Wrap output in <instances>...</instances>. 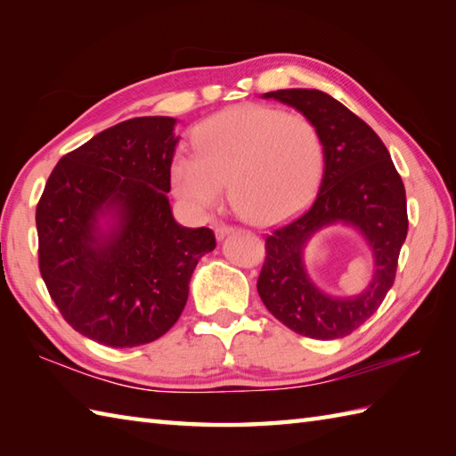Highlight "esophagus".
I'll use <instances>...</instances> for the list:
<instances>
[{"label":"esophagus","mask_w":456,"mask_h":456,"mask_svg":"<svg viewBox=\"0 0 456 456\" xmlns=\"http://www.w3.org/2000/svg\"><path fill=\"white\" fill-rule=\"evenodd\" d=\"M213 231H216L217 239H223L225 235L233 233L235 227H233V225H227V223H216V227H213Z\"/></svg>","instance_id":"1"}]
</instances>
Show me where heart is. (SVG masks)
Returning a JSON list of instances; mask_svg holds the SVG:
<instances>
[{"label":"heart","mask_w":456,"mask_h":456,"mask_svg":"<svg viewBox=\"0 0 456 456\" xmlns=\"http://www.w3.org/2000/svg\"><path fill=\"white\" fill-rule=\"evenodd\" d=\"M325 168V142L314 119L297 111L243 103L196 133V154L172 162V186L196 211L223 200L253 223L282 219L314 196Z\"/></svg>","instance_id":"heart-1"}]
</instances>
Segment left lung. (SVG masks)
Masks as SVG:
<instances>
[{"label":"left lung","instance_id":"8db88e82","mask_svg":"<svg viewBox=\"0 0 456 456\" xmlns=\"http://www.w3.org/2000/svg\"><path fill=\"white\" fill-rule=\"evenodd\" d=\"M265 98L292 105L315 121L325 142V168L312 206L266 237L258 296L292 331L322 341L341 338L374 315L395 280L408 235L403 182L380 137L329 94L278 90ZM338 220L354 224L367 237L377 268L373 284L361 297L346 300L319 293L308 282L301 260L305 240Z\"/></svg>","mask_w":456,"mask_h":456}]
</instances>
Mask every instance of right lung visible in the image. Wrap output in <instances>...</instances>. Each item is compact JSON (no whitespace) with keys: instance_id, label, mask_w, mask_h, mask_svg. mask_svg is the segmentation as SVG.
Masks as SVG:
<instances>
[{"instance_id":"obj_1","label":"right lung","mask_w":456,"mask_h":456,"mask_svg":"<svg viewBox=\"0 0 456 456\" xmlns=\"http://www.w3.org/2000/svg\"><path fill=\"white\" fill-rule=\"evenodd\" d=\"M172 118H134L58 160L37 203L38 270L66 323L100 345L157 341L178 322L198 260L216 248L208 227L172 217ZM118 227L97 239V216Z\"/></svg>"}]
</instances>
